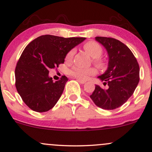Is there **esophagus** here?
I'll return each mask as SVG.
<instances>
[{"mask_svg": "<svg viewBox=\"0 0 152 152\" xmlns=\"http://www.w3.org/2000/svg\"><path fill=\"white\" fill-rule=\"evenodd\" d=\"M77 80L80 83H82V84H83V83H86V81H85V80H80V79H77Z\"/></svg>", "mask_w": 152, "mask_h": 152, "instance_id": "1", "label": "esophagus"}]
</instances>
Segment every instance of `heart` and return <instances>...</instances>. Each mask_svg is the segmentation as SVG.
<instances>
[{
    "label": "heart",
    "instance_id": "b5f03b06",
    "mask_svg": "<svg viewBox=\"0 0 152 152\" xmlns=\"http://www.w3.org/2000/svg\"><path fill=\"white\" fill-rule=\"evenodd\" d=\"M83 49L92 58V62L98 69H104L106 67V61L101 56L103 54V49L99 44L95 41H88L83 45ZM75 50L72 49L67 53L65 60L71 61L73 58ZM96 70L94 68L83 69L78 66H73L69 71L70 75L82 80H86L89 77L96 74Z\"/></svg>",
    "mask_w": 152,
    "mask_h": 152
}]
</instances>
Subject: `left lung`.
Here are the masks:
<instances>
[{"instance_id": "8db88e82", "label": "left lung", "mask_w": 152, "mask_h": 152, "mask_svg": "<svg viewBox=\"0 0 152 152\" xmlns=\"http://www.w3.org/2000/svg\"><path fill=\"white\" fill-rule=\"evenodd\" d=\"M105 48L109 57L108 67L98 77L106 88L96 85L90 96L96 106L114 110L121 106L132 95L139 82V65L131 50L118 39L96 37Z\"/></svg>"}]
</instances>
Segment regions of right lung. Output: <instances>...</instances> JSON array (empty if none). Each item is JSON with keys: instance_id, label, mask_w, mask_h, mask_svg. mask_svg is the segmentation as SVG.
Returning a JSON list of instances; mask_svg holds the SVG:
<instances>
[{"instance_id": "right-lung-1", "label": "right lung", "mask_w": 152, "mask_h": 152, "mask_svg": "<svg viewBox=\"0 0 152 152\" xmlns=\"http://www.w3.org/2000/svg\"><path fill=\"white\" fill-rule=\"evenodd\" d=\"M86 38L41 36L25 47L15 69L16 88L22 99L32 110L49 111L56 104L68 78L62 76L54 82L49 69L64 62L67 53Z\"/></svg>"}]
</instances>
